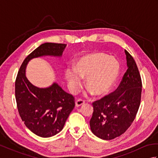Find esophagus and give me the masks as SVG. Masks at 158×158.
I'll return each instance as SVG.
<instances>
[{
  "label": "esophagus",
  "mask_w": 158,
  "mask_h": 158,
  "mask_svg": "<svg viewBox=\"0 0 158 158\" xmlns=\"http://www.w3.org/2000/svg\"><path fill=\"white\" fill-rule=\"evenodd\" d=\"M85 103V100H83V99H78V100H76V102H75V105H76V106H81L82 105H83V104Z\"/></svg>",
  "instance_id": "1"
}]
</instances>
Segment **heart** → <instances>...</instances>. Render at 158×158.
Here are the masks:
<instances>
[{
    "label": "heart",
    "instance_id": "1",
    "mask_svg": "<svg viewBox=\"0 0 158 158\" xmlns=\"http://www.w3.org/2000/svg\"><path fill=\"white\" fill-rule=\"evenodd\" d=\"M119 63L114 57L103 53H89L77 62L76 69L69 67L66 76L72 91L78 89L81 77H87L85 85L94 94L108 92L115 84L119 73Z\"/></svg>",
    "mask_w": 158,
    "mask_h": 158
}]
</instances>
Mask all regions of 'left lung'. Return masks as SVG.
Segmentation results:
<instances>
[{
    "label": "left lung",
    "instance_id": "1",
    "mask_svg": "<svg viewBox=\"0 0 158 158\" xmlns=\"http://www.w3.org/2000/svg\"><path fill=\"white\" fill-rule=\"evenodd\" d=\"M127 69L115 91L92 103V132L103 140L118 137L135 120L141 100L142 81L135 60L125 50Z\"/></svg>",
    "mask_w": 158,
    "mask_h": 158
}]
</instances>
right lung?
<instances>
[{"label":"right lung","instance_id":"right-lung-1","mask_svg":"<svg viewBox=\"0 0 158 158\" xmlns=\"http://www.w3.org/2000/svg\"><path fill=\"white\" fill-rule=\"evenodd\" d=\"M66 46L53 43L41 45L23 60L15 79V94L19 116L30 130L44 138L54 136L62 130L75 106V97L56 83L48 88L34 86L26 77V66L34 58L62 56Z\"/></svg>","mask_w":158,"mask_h":158}]
</instances>
